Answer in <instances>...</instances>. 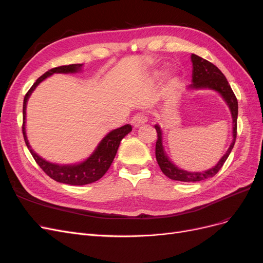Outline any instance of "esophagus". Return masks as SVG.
I'll list each match as a JSON object with an SVG mask.
<instances>
[{
  "label": "esophagus",
  "instance_id": "esophagus-1",
  "mask_svg": "<svg viewBox=\"0 0 263 263\" xmlns=\"http://www.w3.org/2000/svg\"><path fill=\"white\" fill-rule=\"evenodd\" d=\"M130 123L135 127V128H137V127L144 125L146 123V118H145L144 114H136L132 118Z\"/></svg>",
  "mask_w": 263,
  "mask_h": 263
}]
</instances>
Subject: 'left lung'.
Masks as SVG:
<instances>
[{
    "label": "left lung",
    "mask_w": 263,
    "mask_h": 263,
    "mask_svg": "<svg viewBox=\"0 0 263 263\" xmlns=\"http://www.w3.org/2000/svg\"><path fill=\"white\" fill-rule=\"evenodd\" d=\"M193 63V73H192V84L189 85V89L193 90H200V89H211L218 92L221 98L225 100L226 104L228 105L230 113L233 117V142L230 144L226 154L221 157L218 163L214 166V168L204 171V172H189L185 170L179 169L178 166L174 164L169 157L166 156L163 150L162 145V134L160 127L158 125L155 126V128L158 134V139L156 142V159L157 162L160 166L161 171L165 174L166 177L171 180L182 181V182H197L205 179H210L216 174L225 161L229 154L232 153V149L234 148L236 136H237V116H238V101L236 99V95L234 94L232 87H230L227 79L225 76L221 73V71L213 65L212 62L205 60L198 55L192 53L191 55Z\"/></svg>",
    "instance_id": "left-lung-1"
}]
</instances>
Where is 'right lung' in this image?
<instances>
[{"label": "right lung", "mask_w": 263, "mask_h": 263, "mask_svg": "<svg viewBox=\"0 0 263 263\" xmlns=\"http://www.w3.org/2000/svg\"><path fill=\"white\" fill-rule=\"evenodd\" d=\"M81 68H82V65L77 63V65L61 66V67L52 68L48 70L42 77H39L37 79L36 82L26 93L25 98H24V103H23V127L22 128H23L24 139H25L26 146L30 151L31 156H33L37 164L41 166L47 176L50 177L54 181L65 183V184H70V185H84V184H89V183L100 180L106 173L110 164H112L114 158L116 156L117 149L119 147V144H121V140L126 136L127 134L132 132V126L127 124L108 133L106 136L101 140L97 149L94 150V153L87 158L86 160L77 164L60 165V164L48 162L42 157H39L35 151L31 149V147L29 146V142L27 140L26 130H25L26 104L31 92H33L35 90V87L42 81H44L47 77H49L53 73H74V72H78V71H80Z\"/></svg>", "instance_id": "1"}]
</instances>
